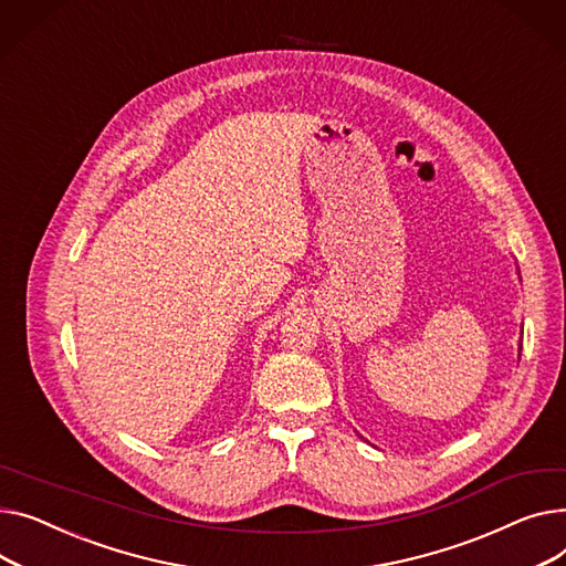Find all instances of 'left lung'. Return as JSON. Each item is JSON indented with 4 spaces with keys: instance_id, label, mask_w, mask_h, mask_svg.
Wrapping results in <instances>:
<instances>
[{
    "instance_id": "obj_1",
    "label": "left lung",
    "mask_w": 566,
    "mask_h": 566,
    "mask_svg": "<svg viewBox=\"0 0 566 566\" xmlns=\"http://www.w3.org/2000/svg\"><path fill=\"white\" fill-rule=\"evenodd\" d=\"M518 347H521V343H518Z\"/></svg>"
}]
</instances>
